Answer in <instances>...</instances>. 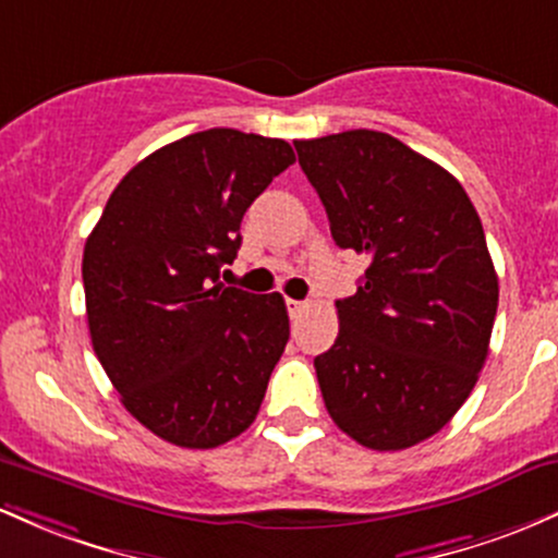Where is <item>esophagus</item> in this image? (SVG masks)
Segmentation results:
<instances>
[{
    "mask_svg": "<svg viewBox=\"0 0 558 558\" xmlns=\"http://www.w3.org/2000/svg\"><path fill=\"white\" fill-rule=\"evenodd\" d=\"M287 313H290V316L292 318H295V316H300V313H303L305 311V303H303V300H292V298H287Z\"/></svg>",
    "mask_w": 558,
    "mask_h": 558,
    "instance_id": "1",
    "label": "esophagus"
}]
</instances>
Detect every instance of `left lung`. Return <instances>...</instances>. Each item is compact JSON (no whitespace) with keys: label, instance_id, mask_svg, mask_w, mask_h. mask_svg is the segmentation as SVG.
I'll list each match as a JSON object with an SVG mask.
<instances>
[{"label":"left lung","instance_id":"obj_1","mask_svg":"<svg viewBox=\"0 0 558 558\" xmlns=\"http://www.w3.org/2000/svg\"><path fill=\"white\" fill-rule=\"evenodd\" d=\"M342 250L366 253L340 335L316 355L329 416L372 450L440 432L474 390L498 277L472 199L446 168L368 129L295 142Z\"/></svg>","mask_w":558,"mask_h":558}]
</instances>
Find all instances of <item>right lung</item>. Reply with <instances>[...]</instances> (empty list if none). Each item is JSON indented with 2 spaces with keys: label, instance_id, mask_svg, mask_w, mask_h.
<instances>
[{
  "label": "right lung",
  "instance_id": "1",
  "mask_svg": "<svg viewBox=\"0 0 558 558\" xmlns=\"http://www.w3.org/2000/svg\"><path fill=\"white\" fill-rule=\"evenodd\" d=\"M295 162L284 140L208 129L121 179L84 247L94 353L136 422L216 448L258 416L290 340L284 298L218 281L253 199Z\"/></svg>",
  "mask_w": 558,
  "mask_h": 558
}]
</instances>
